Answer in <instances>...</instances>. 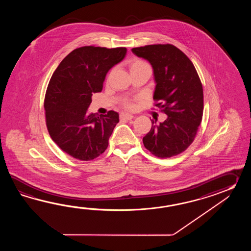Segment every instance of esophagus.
Wrapping results in <instances>:
<instances>
[{
  "mask_svg": "<svg viewBox=\"0 0 251 251\" xmlns=\"http://www.w3.org/2000/svg\"><path fill=\"white\" fill-rule=\"evenodd\" d=\"M120 118L124 119V120H131V119H133V115H130V114H126V113H122L120 115Z\"/></svg>",
  "mask_w": 251,
  "mask_h": 251,
  "instance_id": "obj_1",
  "label": "esophagus"
}]
</instances>
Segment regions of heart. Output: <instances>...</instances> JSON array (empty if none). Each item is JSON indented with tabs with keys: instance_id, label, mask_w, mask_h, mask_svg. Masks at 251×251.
Wrapping results in <instances>:
<instances>
[{
	"instance_id": "b5f03b06",
	"label": "heart",
	"mask_w": 251,
	"mask_h": 251,
	"mask_svg": "<svg viewBox=\"0 0 251 251\" xmlns=\"http://www.w3.org/2000/svg\"><path fill=\"white\" fill-rule=\"evenodd\" d=\"M129 68H130V72L134 71V70L143 69V68H150L151 69L149 64L147 62L138 58L133 59L131 61V63L129 64ZM125 107H126L127 109L133 110L135 108V103L133 101L126 102V103H125Z\"/></svg>"
}]
</instances>
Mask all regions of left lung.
<instances>
[{
    "label": "left lung",
    "instance_id": "1",
    "mask_svg": "<svg viewBox=\"0 0 251 251\" xmlns=\"http://www.w3.org/2000/svg\"><path fill=\"white\" fill-rule=\"evenodd\" d=\"M151 64L156 82V107L168 118L151 128L144 138V147L159 158L183 152L198 133L203 110V86L190 59L171 44L148 45L132 49Z\"/></svg>",
    "mask_w": 251,
    "mask_h": 251
}]
</instances>
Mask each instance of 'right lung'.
I'll return each mask as SVG.
<instances>
[{
    "label": "right lung",
    "mask_w": 251,
    "mask_h": 251,
    "mask_svg": "<svg viewBox=\"0 0 251 251\" xmlns=\"http://www.w3.org/2000/svg\"><path fill=\"white\" fill-rule=\"evenodd\" d=\"M126 53V48H76L50 79L44 101L48 133L60 149L77 160H94L108 146L119 122L118 113L87 115V109L92 93L102 91L107 72Z\"/></svg>",
    "instance_id": "1"
}]
</instances>
